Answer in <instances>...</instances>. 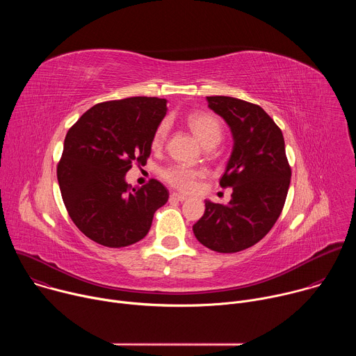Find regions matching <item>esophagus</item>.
<instances>
[{"label":"esophagus","instance_id":"1","mask_svg":"<svg viewBox=\"0 0 356 356\" xmlns=\"http://www.w3.org/2000/svg\"><path fill=\"white\" fill-rule=\"evenodd\" d=\"M170 200L172 201H184V200H187V197L183 195V194H179V193H172Z\"/></svg>","mask_w":356,"mask_h":356}]
</instances>
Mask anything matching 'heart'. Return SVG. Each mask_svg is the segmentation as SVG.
<instances>
[{
    "instance_id": "heart-1",
    "label": "heart",
    "mask_w": 356,
    "mask_h": 356,
    "mask_svg": "<svg viewBox=\"0 0 356 356\" xmlns=\"http://www.w3.org/2000/svg\"><path fill=\"white\" fill-rule=\"evenodd\" d=\"M187 125L195 138L204 147L216 146L222 136L220 120L209 113H193L187 117ZM168 135V124L161 122L152 136V146L159 147ZM162 179L180 191L193 190L195 180L201 176V170L183 165H170L161 172Z\"/></svg>"
}]
</instances>
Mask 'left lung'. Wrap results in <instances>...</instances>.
Wrapping results in <instances>:
<instances>
[{
    "label": "left lung",
    "instance_id": "1",
    "mask_svg": "<svg viewBox=\"0 0 356 356\" xmlns=\"http://www.w3.org/2000/svg\"><path fill=\"white\" fill-rule=\"evenodd\" d=\"M207 101L234 136L232 154L220 179V186L232 187V194L227 206L207 200L193 232L209 249L234 253L258 243L272 229L284 206L291 169L283 134L262 107L225 95Z\"/></svg>",
    "mask_w": 356,
    "mask_h": 356
}]
</instances>
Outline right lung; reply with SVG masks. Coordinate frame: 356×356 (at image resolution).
Here are the masks:
<instances>
[{
    "instance_id": "obj_1",
    "label": "right lung",
    "mask_w": 356,
    "mask_h": 356,
    "mask_svg": "<svg viewBox=\"0 0 356 356\" xmlns=\"http://www.w3.org/2000/svg\"><path fill=\"white\" fill-rule=\"evenodd\" d=\"M166 104L158 97L106 101L67 131L58 181L72 221L91 241L108 248L132 245L168 202V188L155 179L142 187L125 181L132 163L146 165Z\"/></svg>"
}]
</instances>
